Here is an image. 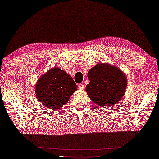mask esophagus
I'll return each instance as SVG.
<instances>
[{
    "instance_id": "obj_1",
    "label": "esophagus",
    "mask_w": 159,
    "mask_h": 159,
    "mask_svg": "<svg viewBox=\"0 0 159 159\" xmlns=\"http://www.w3.org/2000/svg\"><path fill=\"white\" fill-rule=\"evenodd\" d=\"M79 88L80 90H84V84H79Z\"/></svg>"
}]
</instances>
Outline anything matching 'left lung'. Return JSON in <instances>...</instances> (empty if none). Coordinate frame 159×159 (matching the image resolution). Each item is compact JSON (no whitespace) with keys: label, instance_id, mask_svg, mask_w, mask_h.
<instances>
[{"label":"left lung","instance_id":"obj_1","mask_svg":"<svg viewBox=\"0 0 159 159\" xmlns=\"http://www.w3.org/2000/svg\"><path fill=\"white\" fill-rule=\"evenodd\" d=\"M90 83L86 87L88 96L99 106L114 105L124 96L127 79L119 68L106 63H98L88 72Z\"/></svg>","mask_w":159,"mask_h":159}]
</instances>
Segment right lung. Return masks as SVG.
<instances>
[{
  "mask_svg": "<svg viewBox=\"0 0 159 159\" xmlns=\"http://www.w3.org/2000/svg\"><path fill=\"white\" fill-rule=\"evenodd\" d=\"M76 88L70 75L63 70L53 68L38 80L35 93L38 101L45 107L58 110L68 103Z\"/></svg>",
  "mask_w": 159,
  "mask_h": 159,
  "instance_id": "obj_1",
  "label": "right lung"
}]
</instances>
